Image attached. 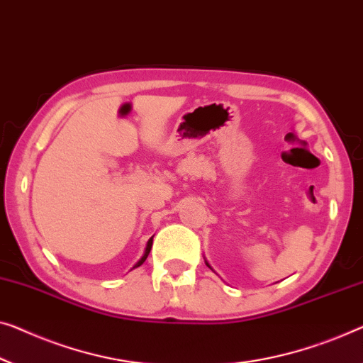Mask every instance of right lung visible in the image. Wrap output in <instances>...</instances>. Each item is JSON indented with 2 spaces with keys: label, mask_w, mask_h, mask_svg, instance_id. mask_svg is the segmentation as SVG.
<instances>
[{
  "label": "right lung",
  "mask_w": 363,
  "mask_h": 363,
  "mask_svg": "<svg viewBox=\"0 0 363 363\" xmlns=\"http://www.w3.org/2000/svg\"><path fill=\"white\" fill-rule=\"evenodd\" d=\"M151 245H153V238H150V240H148V242H147V250H145V254H143V257H142V259H140V261H138L137 264H135V266H133V269H135V267H138V266H142V264L145 262V259H147V257H148V254H150V251H151Z\"/></svg>",
  "instance_id": "add662e5"
}]
</instances>
